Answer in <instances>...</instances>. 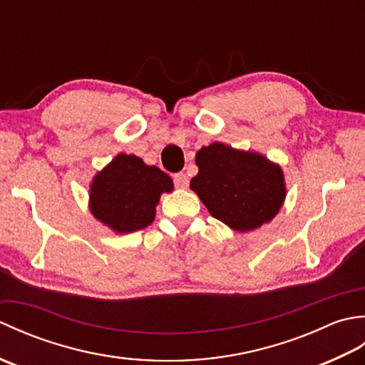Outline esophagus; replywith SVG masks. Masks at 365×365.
<instances>
[{"mask_svg":"<svg viewBox=\"0 0 365 365\" xmlns=\"http://www.w3.org/2000/svg\"><path fill=\"white\" fill-rule=\"evenodd\" d=\"M174 183L177 188H187L188 187V177L183 173H177L174 175Z\"/></svg>","mask_w":365,"mask_h":365,"instance_id":"1","label":"esophagus"}]
</instances>
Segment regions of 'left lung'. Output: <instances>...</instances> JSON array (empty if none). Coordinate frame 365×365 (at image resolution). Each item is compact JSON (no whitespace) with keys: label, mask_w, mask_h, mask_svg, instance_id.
Instances as JSON below:
<instances>
[{"label":"left lung","mask_w":365,"mask_h":365,"mask_svg":"<svg viewBox=\"0 0 365 365\" xmlns=\"http://www.w3.org/2000/svg\"><path fill=\"white\" fill-rule=\"evenodd\" d=\"M196 165L190 188L230 229H259L281 210L287 195L282 169L263 155L213 143L196 153Z\"/></svg>","instance_id":"8db88e82"}]
</instances>
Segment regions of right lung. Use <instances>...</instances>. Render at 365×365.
Listing matches in <instances>:
<instances>
[{
	"mask_svg": "<svg viewBox=\"0 0 365 365\" xmlns=\"http://www.w3.org/2000/svg\"><path fill=\"white\" fill-rule=\"evenodd\" d=\"M173 190V180L160 168L147 166L136 155L119 153L92 180L89 208L111 230L130 234L152 224L160 196Z\"/></svg>",
	"mask_w": 365,
	"mask_h": 365,
	"instance_id": "obj_1",
	"label": "right lung"
}]
</instances>
